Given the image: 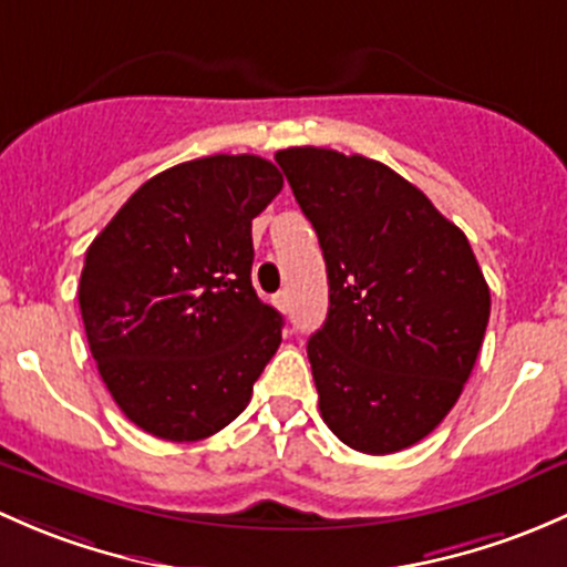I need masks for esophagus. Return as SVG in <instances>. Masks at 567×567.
I'll return each mask as SVG.
<instances>
[{"instance_id": "esophagus-1", "label": "esophagus", "mask_w": 567, "mask_h": 567, "mask_svg": "<svg viewBox=\"0 0 567 567\" xmlns=\"http://www.w3.org/2000/svg\"><path fill=\"white\" fill-rule=\"evenodd\" d=\"M274 303H277V309L288 312V309H290V293H288V290H279V293L274 296Z\"/></svg>"}]
</instances>
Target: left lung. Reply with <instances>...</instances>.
Here are the masks:
<instances>
[{
    "label": "left lung",
    "instance_id": "left-lung-1",
    "mask_svg": "<svg viewBox=\"0 0 567 567\" xmlns=\"http://www.w3.org/2000/svg\"><path fill=\"white\" fill-rule=\"evenodd\" d=\"M329 271V318L307 355L320 415L350 449L424 440L456 404L492 296L467 236L389 165L333 148L274 154Z\"/></svg>",
    "mask_w": 567,
    "mask_h": 567
}]
</instances>
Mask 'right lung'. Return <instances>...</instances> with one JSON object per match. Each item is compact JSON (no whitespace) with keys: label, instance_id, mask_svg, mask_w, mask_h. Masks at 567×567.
<instances>
[{"label":"right lung","instance_id":"obj_1","mask_svg":"<svg viewBox=\"0 0 567 567\" xmlns=\"http://www.w3.org/2000/svg\"><path fill=\"white\" fill-rule=\"evenodd\" d=\"M282 174L255 154L189 159L141 184L92 241L79 303L100 378L124 415L171 443L241 413L282 342L252 288V219Z\"/></svg>","mask_w":567,"mask_h":567}]
</instances>
